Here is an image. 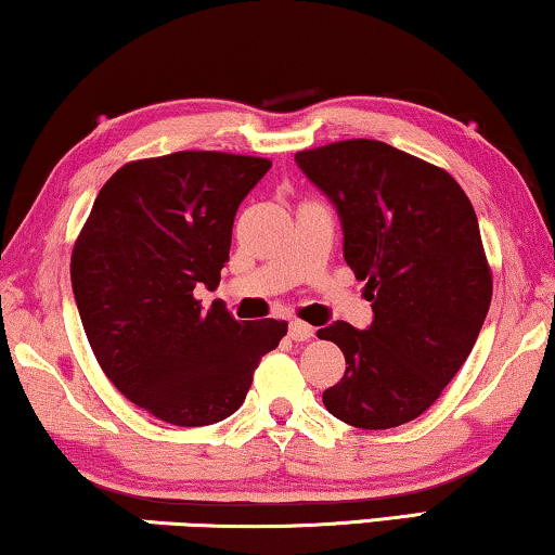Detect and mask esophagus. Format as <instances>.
I'll list each match as a JSON object with an SVG mask.
<instances>
[{"label": "esophagus", "mask_w": 555, "mask_h": 555, "mask_svg": "<svg viewBox=\"0 0 555 555\" xmlns=\"http://www.w3.org/2000/svg\"><path fill=\"white\" fill-rule=\"evenodd\" d=\"M287 333H291V338L293 340H310L315 336V328L313 325H308V323H302V321H291V325H287Z\"/></svg>", "instance_id": "1"}]
</instances>
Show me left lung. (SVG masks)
Returning a JSON list of instances; mask_svg holds the SVG:
<instances>
[{"instance_id": "left-lung-1", "label": "left lung", "mask_w": 555, "mask_h": 555, "mask_svg": "<svg viewBox=\"0 0 555 555\" xmlns=\"http://www.w3.org/2000/svg\"><path fill=\"white\" fill-rule=\"evenodd\" d=\"M295 162L336 207L344 257L374 308L369 331L344 321L318 331L346 356L323 404L359 429L412 422L467 361L490 308L473 204L444 169L384 141H336Z\"/></svg>"}]
</instances>
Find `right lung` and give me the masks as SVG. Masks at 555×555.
<instances>
[{
    "mask_svg": "<svg viewBox=\"0 0 555 555\" xmlns=\"http://www.w3.org/2000/svg\"><path fill=\"white\" fill-rule=\"evenodd\" d=\"M268 158L177 151L128 162L105 181L75 240L70 280L103 374L156 420L207 427L237 412L285 321H234L215 300L240 204Z\"/></svg>",
    "mask_w": 555,
    "mask_h": 555,
    "instance_id": "1",
    "label": "right lung"
}]
</instances>
